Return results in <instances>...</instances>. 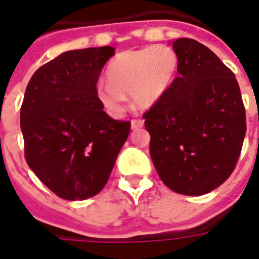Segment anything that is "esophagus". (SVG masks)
I'll list each match as a JSON object with an SVG mask.
<instances>
[{"instance_id": "34e87169", "label": "esophagus", "mask_w": 259, "mask_h": 259, "mask_svg": "<svg viewBox=\"0 0 259 259\" xmlns=\"http://www.w3.org/2000/svg\"><path fill=\"white\" fill-rule=\"evenodd\" d=\"M132 129L133 130H137V129H141L143 127V124H144V122L141 120V119H133L132 120Z\"/></svg>"}]
</instances>
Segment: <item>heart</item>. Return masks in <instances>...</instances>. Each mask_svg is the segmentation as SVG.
I'll return each instance as SVG.
<instances>
[{
	"label": "heart",
	"instance_id": "heart-1",
	"mask_svg": "<svg viewBox=\"0 0 259 259\" xmlns=\"http://www.w3.org/2000/svg\"><path fill=\"white\" fill-rule=\"evenodd\" d=\"M178 55L168 46L130 50L118 54L107 70L108 84L98 85V97L109 112L124 109V97L133 107L150 109L168 91L178 72Z\"/></svg>",
	"mask_w": 259,
	"mask_h": 259
}]
</instances>
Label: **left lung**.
<instances>
[{
	"instance_id": "8db88e82",
	"label": "left lung",
	"mask_w": 259,
	"mask_h": 259,
	"mask_svg": "<svg viewBox=\"0 0 259 259\" xmlns=\"http://www.w3.org/2000/svg\"><path fill=\"white\" fill-rule=\"evenodd\" d=\"M179 74L144 113L150 154L170 190L202 195L233 172L245 136V111L233 72L193 38L172 42Z\"/></svg>"
}]
</instances>
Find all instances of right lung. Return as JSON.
<instances>
[{
  "mask_svg": "<svg viewBox=\"0 0 259 259\" xmlns=\"http://www.w3.org/2000/svg\"><path fill=\"white\" fill-rule=\"evenodd\" d=\"M115 48L73 50L37 69L26 87L20 127L29 168L64 198L85 200L107 185L130 122L115 120L97 81Z\"/></svg>",
  "mask_w": 259,
  "mask_h": 259,
  "instance_id": "right-lung-1",
  "label": "right lung"
}]
</instances>
